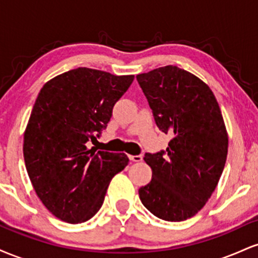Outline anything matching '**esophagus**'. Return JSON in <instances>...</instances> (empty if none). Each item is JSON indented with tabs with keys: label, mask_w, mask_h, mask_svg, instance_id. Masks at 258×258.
I'll return each mask as SVG.
<instances>
[{
	"label": "esophagus",
	"mask_w": 258,
	"mask_h": 258,
	"mask_svg": "<svg viewBox=\"0 0 258 258\" xmlns=\"http://www.w3.org/2000/svg\"><path fill=\"white\" fill-rule=\"evenodd\" d=\"M130 160L133 162H139L143 160V156L142 155H130Z\"/></svg>",
	"instance_id": "34e87169"
}]
</instances>
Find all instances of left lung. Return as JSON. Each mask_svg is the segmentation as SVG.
Instances as JSON below:
<instances>
[{"label":"left lung","instance_id":"8db88e82","mask_svg":"<svg viewBox=\"0 0 258 258\" xmlns=\"http://www.w3.org/2000/svg\"><path fill=\"white\" fill-rule=\"evenodd\" d=\"M137 81L156 126L172 136L166 150L144 156L153 176L139 188V199L161 220L185 221L211 198L226 165L220 105L205 82L173 65L139 74Z\"/></svg>","mask_w":258,"mask_h":258}]
</instances>
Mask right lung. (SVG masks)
<instances>
[{"mask_svg":"<svg viewBox=\"0 0 258 258\" xmlns=\"http://www.w3.org/2000/svg\"><path fill=\"white\" fill-rule=\"evenodd\" d=\"M133 75L78 68L41 88L24 133L26 171L52 215L82 223L103 205L112 177L128 165L126 154L88 149L110 121Z\"/></svg>","mask_w":258,"mask_h":258,"instance_id":"right-lung-1","label":"right lung"}]
</instances>
